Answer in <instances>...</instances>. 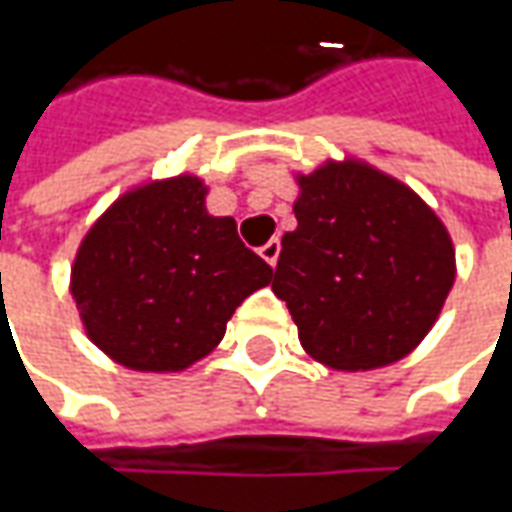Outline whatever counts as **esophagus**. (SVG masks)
<instances>
[{"label": "esophagus", "instance_id": "esophagus-1", "mask_svg": "<svg viewBox=\"0 0 512 512\" xmlns=\"http://www.w3.org/2000/svg\"><path fill=\"white\" fill-rule=\"evenodd\" d=\"M279 253H282V242H279V239H270L267 245L259 247V256H262L270 267H276V262H279Z\"/></svg>", "mask_w": 512, "mask_h": 512}]
</instances>
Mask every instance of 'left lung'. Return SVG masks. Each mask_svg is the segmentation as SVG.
Instances as JSON below:
<instances>
[{
  "mask_svg": "<svg viewBox=\"0 0 512 512\" xmlns=\"http://www.w3.org/2000/svg\"><path fill=\"white\" fill-rule=\"evenodd\" d=\"M296 185V230L282 236L273 293L307 356L342 373L404 359L456 282L444 222L416 190L356 156L296 173Z\"/></svg>",
  "mask_w": 512,
  "mask_h": 512,
  "instance_id": "1",
  "label": "left lung"
}]
</instances>
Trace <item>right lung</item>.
<instances>
[{
	"label": "right lung",
	"mask_w": 512,
	"mask_h": 512,
	"mask_svg": "<svg viewBox=\"0 0 512 512\" xmlns=\"http://www.w3.org/2000/svg\"><path fill=\"white\" fill-rule=\"evenodd\" d=\"M196 173L125 190L90 225L70 265L88 339L139 373H182L225 339L236 307L270 285L230 216L207 213Z\"/></svg>",
	"instance_id": "1"
}]
</instances>
